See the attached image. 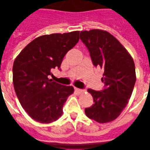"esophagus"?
I'll use <instances>...</instances> for the list:
<instances>
[{"label":"esophagus","mask_w":150,"mask_h":150,"mask_svg":"<svg viewBox=\"0 0 150 150\" xmlns=\"http://www.w3.org/2000/svg\"><path fill=\"white\" fill-rule=\"evenodd\" d=\"M75 91H76V92H78L79 94H80V93H83V92L84 91L83 90V89H79V88H75Z\"/></svg>","instance_id":"34e87169"}]
</instances>
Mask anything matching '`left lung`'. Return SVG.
Listing matches in <instances>:
<instances>
[{"label": "left lung", "mask_w": 150, "mask_h": 150, "mask_svg": "<svg viewBox=\"0 0 150 150\" xmlns=\"http://www.w3.org/2000/svg\"><path fill=\"white\" fill-rule=\"evenodd\" d=\"M80 39L88 48L95 67L104 69L102 91L88 89L94 104L85 108L88 118L108 123L117 118L126 107L136 83L135 64L126 49L108 32L81 31Z\"/></svg>", "instance_id": "8db88e82"}]
</instances>
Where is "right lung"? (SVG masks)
I'll list each match as a JSON object with an SVG mask.
<instances>
[{
    "mask_svg": "<svg viewBox=\"0 0 150 150\" xmlns=\"http://www.w3.org/2000/svg\"><path fill=\"white\" fill-rule=\"evenodd\" d=\"M79 31L42 35L33 40L16 58L13 81L16 95L32 119L42 124L55 121L72 86L59 84L48 79L51 70H60L64 56L79 42Z\"/></svg>",
    "mask_w": 150,
    "mask_h": 150,
    "instance_id": "obj_1",
    "label": "right lung"
}]
</instances>
